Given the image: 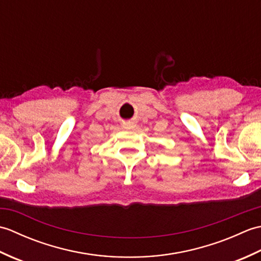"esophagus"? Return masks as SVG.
<instances>
[{
  "label": "esophagus",
  "mask_w": 261,
  "mask_h": 261,
  "mask_svg": "<svg viewBox=\"0 0 261 261\" xmlns=\"http://www.w3.org/2000/svg\"><path fill=\"white\" fill-rule=\"evenodd\" d=\"M124 127L127 130H131V129H134V127H135V124L134 123H125Z\"/></svg>",
  "instance_id": "1"
}]
</instances>
